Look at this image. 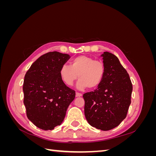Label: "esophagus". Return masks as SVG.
I'll list each match as a JSON object with an SVG mask.
<instances>
[{
	"label": "esophagus",
	"instance_id": "obj_1",
	"mask_svg": "<svg viewBox=\"0 0 156 156\" xmlns=\"http://www.w3.org/2000/svg\"><path fill=\"white\" fill-rule=\"evenodd\" d=\"M75 96H76V97H81L83 96V94H81V93L76 92V93H75Z\"/></svg>",
	"mask_w": 156,
	"mask_h": 156
}]
</instances>
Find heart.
<instances>
[{
    "label": "heart",
    "instance_id": "obj_1",
    "mask_svg": "<svg viewBox=\"0 0 156 156\" xmlns=\"http://www.w3.org/2000/svg\"><path fill=\"white\" fill-rule=\"evenodd\" d=\"M70 64L71 66L62 65L59 71L60 77L66 85L72 86L79 77L77 87L81 90L100 86L105 75V66L101 61L82 55L73 58Z\"/></svg>",
    "mask_w": 156,
    "mask_h": 156
}]
</instances>
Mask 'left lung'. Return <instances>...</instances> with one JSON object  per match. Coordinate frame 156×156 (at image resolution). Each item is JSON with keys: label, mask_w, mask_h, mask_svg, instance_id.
Wrapping results in <instances>:
<instances>
[{"label": "left lung", "mask_w": 156, "mask_h": 156, "mask_svg": "<svg viewBox=\"0 0 156 156\" xmlns=\"http://www.w3.org/2000/svg\"><path fill=\"white\" fill-rule=\"evenodd\" d=\"M101 56L105 75L96 90L83 94L84 115L92 127L108 131L126 119L133 87L129 74L115 55L104 52Z\"/></svg>", "instance_id": "8db88e82"}]
</instances>
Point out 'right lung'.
I'll return each instance as SVG.
<instances>
[{
    "label": "right lung",
    "instance_id": "add662e5",
    "mask_svg": "<svg viewBox=\"0 0 156 156\" xmlns=\"http://www.w3.org/2000/svg\"><path fill=\"white\" fill-rule=\"evenodd\" d=\"M70 58L57 51L41 56L25 74L23 90L29 120L44 130H52L62 123L75 91L68 87L59 74Z\"/></svg>",
    "mask_w": 156,
    "mask_h": 156
}]
</instances>
